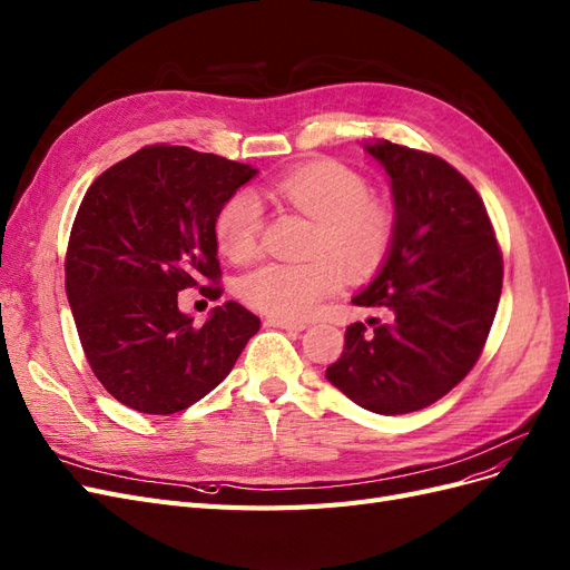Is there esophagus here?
Instances as JSON below:
<instances>
[{"label": "esophagus", "instance_id": "esophagus-1", "mask_svg": "<svg viewBox=\"0 0 570 570\" xmlns=\"http://www.w3.org/2000/svg\"><path fill=\"white\" fill-rule=\"evenodd\" d=\"M265 324L274 326V328H286V332H303L305 328L303 322H291V320H282V317H267Z\"/></svg>", "mask_w": 570, "mask_h": 570}]
</instances>
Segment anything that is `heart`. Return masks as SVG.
Returning a JSON list of instances; mask_svg holds the SVG:
<instances>
[{"instance_id": "b5f03b06", "label": "heart", "mask_w": 570, "mask_h": 570, "mask_svg": "<svg viewBox=\"0 0 570 570\" xmlns=\"http://www.w3.org/2000/svg\"><path fill=\"white\" fill-rule=\"evenodd\" d=\"M274 198L315 219L305 263H265L238 284L244 303L282 320H303L341 288L351 274L374 272L393 238V213L370 198V185L336 160H315L272 181ZM263 206L250 191H236L215 217L217 248L234 263L261 248Z\"/></svg>"}]
</instances>
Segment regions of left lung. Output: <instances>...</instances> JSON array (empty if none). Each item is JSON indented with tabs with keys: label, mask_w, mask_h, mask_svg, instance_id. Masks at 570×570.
I'll use <instances>...</instances> for the list:
<instances>
[{
	"label": "left lung",
	"mask_w": 570,
	"mask_h": 570,
	"mask_svg": "<svg viewBox=\"0 0 570 570\" xmlns=\"http://www.w3.org/2000/svg\"><path fill=\"white\" fill-rule=\"evenodd\" d=\"M364 151L393 191V238L376 277L353 298L385 322L345 328L326 379L355 405L407 414L433 405L481 357L502 293V253L483 200L433 154L379 139Z\"/></svg>",
	"instance_id": "obj_1"
}]
</instances>
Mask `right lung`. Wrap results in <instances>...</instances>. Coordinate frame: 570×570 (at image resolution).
Segmentation results:
<instances>
[{
	"instance_id": "1",
	"label": "right lung",
	"mask_w": 570,
	"mask_h": 570,
	"mask_svg": "<svg viewBox=\"0 0 570 570\" xmlns=\"http://www.w3.org/2000/svg\"><path fill=\"white\" fill-rule=\"evenodd\" d=\"M258 170L154 144L87 189L66 253V293L91 372L122 405L175 414L225 381L261 320L227 301L204 326L177 293L219 298L215 217Z\"/></svg>"
}]
</instances>
